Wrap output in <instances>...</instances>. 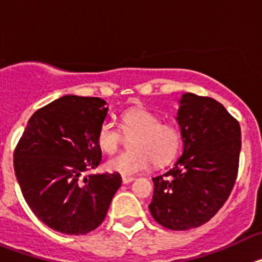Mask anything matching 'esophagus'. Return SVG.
I'll use <instances>...</instances> for the list:
<instances>
[{
  "mask_svg": "<svg viewBox=\"0 0 262 262\" xmlns=\"http://www.w3.org/2000/svg\"><path fill=\"white\" fill-rule=\"evenodd\" d=\"M135 178L134 177H122V182H123L124 185L126 184H129V182H133Z\"/></svg>",
  "mask_w": 262,
  "mask_h": 262,
  "instance_id": "esophagus-1",
  "label": "esophagus"
}]
</instances>
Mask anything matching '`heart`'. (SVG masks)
I'll use <instances>...</instances> for the list:
<instances>
[{
    "label": "heart",
    "instance_id": "b5f03b06",
    "mask_svg": "<svg viewBox=\"0 0 262 262\" xmlns=\"http://www.w3.org/2000/svg\"><path fill=\"white\" fill-rule=\"evenodd\" d=\"M120 129L131 140L133 151L110 157L105 168L123 177L147 172L152 164L164 165L177 156L182 144V131L174 123H161L157 114L144 107H134L120 117ZM122 143V133L113 122H103L97 133V144L105 154H113Z\"/></svg>",
    "mask_w": 262,
    "mask_h": 262
}]
</instances>
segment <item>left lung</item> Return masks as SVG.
<instances>
[{"label": "left lung", "instance_id": "1", "mask_svg": "<svg viewBox=\"0 0 262 262\" xmlns=\"http://www.w3.org/2000/svg\"><path fill=\"white\" fill-rule=\"evenodd\" d=\"M184 152L152 178L149 212L165 228L185 231L209 222L230 196L239 169V122L210 97L182 94L177 111Z\"/></svg>", "mask_w": 262, "mask_h": 262}]
</instances>
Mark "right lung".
I'll use <instances>...</instances> for the list:
<instances>
[{
	"mask_svg": "<svg viewBox=\"0 0 262 262\" xmlns=\"http://www.w3.org/2000/svg\"><path fill=\"white\" fill-rule=\"evenodd\" d=\"M98 97L64 96L36 110L14 151L23 198L41 223L66 235L96 230L122 184L118 173H89L102 152L97 133L107 107Z\"/></svg>",
	"mask_w": 262,
	"mask_h": 262,
	"instance_id": "obj_1",
	"label": "right lung"
}]
</instances>
